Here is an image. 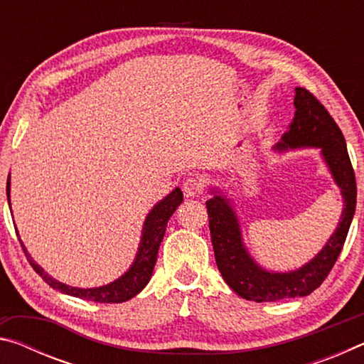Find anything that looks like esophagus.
<instances>
[{"label":"esophagus","instance_id":"1","mask_svg":"<svg viewBox=\"0 0 364 364\" xmlns=\"http://www.w3.org/2000/svg\"><path fill=\"white\" fill-rule=\"evenodd\" d=\"M202 191H204V184H202L199 178L191 176L183 181V193L186 197H197L202 194Z\"/></svg>","mask_w":364,"mask_h":364}]
</instances>
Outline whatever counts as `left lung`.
<instances>
[{"label":"left lung","instance_id":"left-lung-1","mask_svg":"<svg viewBox=\"0 0 364 364\" xmlns=\"http://www.w3.org/2000/svg\"><path fill=\"white\" fill-rule=\"evenodd\" d=\"M294 106V120L274 149L321 147V156L343 197L342 217L334 234L311 262L289 273H273L258 267L245 250L241 228L230 200L225 196H213L208 199L205 205L217 267L226 284L245 300L278 301L305 297L318 289L341 255L355 215V171L341 128L323 104L305 88H295Z\"/></svg>","mask_w":364,"mask_h":364}]
</instances>
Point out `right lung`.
<instances>
[{
	"label": "right lung",
	"mask_w": 364,
	"mask_h": 364,
	"mask_svg": "<svg viewBox=\"0 0 364 364\" xmlns=\"http://www.w3.org/2000/svg\"><path fill=\"white\" fill-rule=\"evenodd\" d=\"M9 189H11V183L8 178L6 194H8V204L11 208ZM181 202H183L181 189L175 188L167 197H164L157 205H154V208L149 212V215H147V218L144 221L143 237H141L138 254L130 269H128L123 276H120L119 279H115L107 286H101L95 289H80V287H70L67 284H63V282L53 279L45 269L38 267V264L32 260V257L28 255V252L26 250V245L22 244L21 239L19 242L22 245L23 252H26L27 260L30 264H32V268L41 276L43 281L51 286L53 289H58V291L67 295H72V297L100 301V304H122V301L133 299L134 295L143 291L147 282H149L154 267H156V262H157L160 242H162L165 230H167V223L171 215L175 213L176 207L180 205Z\"/></svg>",
	"instance_id": "right-lung-1"
}]
</instances>
